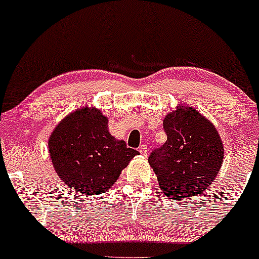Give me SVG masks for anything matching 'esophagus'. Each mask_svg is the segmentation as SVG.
<instances>
[{
	"label": "esophagus",
	"instance_id": "obj_1",
	"mask_svg": "<svg viewBox=\"0 0 259 259\" xmlns=\"http://www.w3.org/2000/svg\"><path fill=\"white\" fill-rule=\"evenodd\" d=\"M138 150H139V152L142 154V156H146V153H147V150H148V148H147L146 145H141V146H140V147L138 148Z\"/></svg>",
	"mask_w": 259,
	"mask_h": 259
}]
</instances>
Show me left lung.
<instances>
[{
    "label": "left lung",
    "mask_w": 259,
    "mask_h": 259,
    "mask_svg": "<svg viewBox=\"0 0 259 259\" xmlns=\"http://www.w3.org/2000/svg\"><path fill=\"white\" fill-rule=\"evenodd\" d=\"M167 141L148 157L159 187L180 201L204 191L221 170L224 146L215 126L192 107L178 106L165 115Z\"/></svg>",
    "instance_id": "obj_1"
}]
</instances>
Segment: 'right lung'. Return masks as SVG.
<instances>
[{
	"label": "right lung",
	"instance_id": "right-lung-1",
	"mask_svg": "<svg viewBox=\"0 0 259 259\" xmlns=\"http://www.w3.org/2000/svg\"><path fill=\"white\" fill-rule=\"evenodd\" d=\"M108 118L88 106L61 120L49 139L56 173L65 185L84 195L107 191L139 152L108 132Z\"/></svg>",
	"mask_w": 259,
	"mask_h": 259
}]
</instances>
